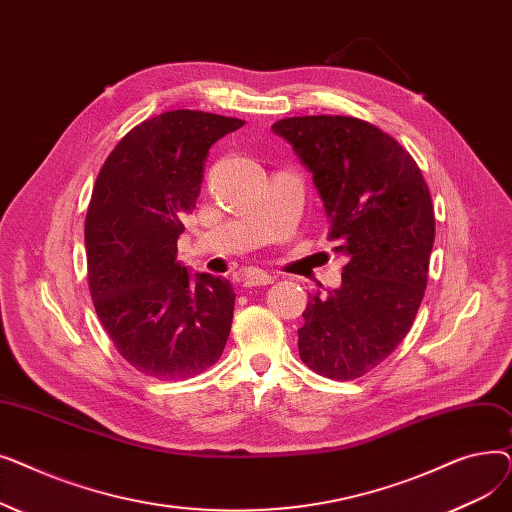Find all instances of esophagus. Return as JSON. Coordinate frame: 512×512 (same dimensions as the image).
<instances>
[{"instance_id": "34e87169", "label": "esophagus", "mask_w": 512, "mask_h": 512, "mask_svg": "<svg viewBox=\"0 0 512 512\" xmlns=\"http://www.w3.org/2000/svg\"><path fill=\"white\" fill-rule=\"evenodd\" d=\"M272 282H274V276L265 274L261 270H253V272L242 276V286H247V288H251V286H267V284H272Z\"/></svg>"}]
</instances>
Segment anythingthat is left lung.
Wrapping results in <instances>:
<instances>
[{"label": "left lung", "instance_id": "obj_1", "mask_svg": "<svg viewBox=\"0 0 512 512\" xmlns=\"http://www.w3.org/2000/svg\"><path fill=\"white\" fill-rule=\"evenodd\" d=\"M313 174L334 251L346 255L342 286L309 299L299 330L301 361L348 382L380 365L411 330L427 286L436 220L411 153L353 116L278 120Z\"/></svg>", "mask_w": 512, "mask_h": 512}]
</instances>
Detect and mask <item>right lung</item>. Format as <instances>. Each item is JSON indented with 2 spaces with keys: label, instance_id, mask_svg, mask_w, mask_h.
<instances>
[{
  "label": "right lung",
  "instance_id": "1",
  "mask_svg": "<svg viewBox=\"0 0 512 512\" xmlns=\"http://www.w3.org/2000/svg\"><path fill=\"white\" fill-rule=\"evenodd\" d=\"M242 120L174 110L134 126L107 155L85 220L89 290L116 351L155 380H184L218 361L236 294L228 280L176 261L209 147Z\"/></svg>",
  "mask_w": 512,
  "mask_h": 512
}]
</instances>
